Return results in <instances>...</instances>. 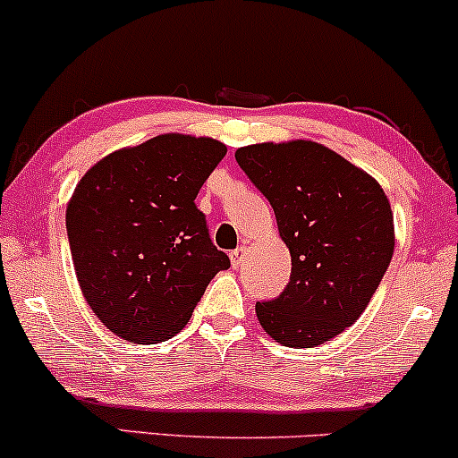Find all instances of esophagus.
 <instances>
[{
    "label": "esophagus",
    "mask_w": 458,
    "mask_h": 458,
    "mask_svg": "<svg viewBox=\"0 0 458 458\" xmlns=\"http://www.w3.org/2000/svg\"><path fill=\"white\" fill-rule=\"evenodd\" d=\"M245 254H248V248H237V250H233V252H230V265H233V267H239V265L243 263Z\"/></svg>",
    "instance_id": "34e87169"
}]
</instances>
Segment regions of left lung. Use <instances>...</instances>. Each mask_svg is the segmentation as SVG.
I'll return each instance as SVG.
<instances>
[{
    "instance_id": "1",
    "label": "left lung",
    "mask_w": 458,
    "mask_h": 458,
    "mask_svg": "<svg viewBox=\"0 0 458 458\" xmlns=\"http://www.w3.org/2000/svg\"><path fill=\"white\" fill-rule=\"evenodd\" d=\"M239 167L269 199L291 280L256 318L286 348L335 339L368 309L391 263L394 210L368 172L315 140L245 145Z\"/></svg>"
}]
</instances>
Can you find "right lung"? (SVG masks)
Returning <instances> with one entry per match:
<instances>
[{"label": "right lung", "instance_id": "1", "mask_svg": "<svg viewBox=\"0 0 458 458\" xmlns=\"http://www.w3.org/2000/svg\"><path fill=\"white\" fill-rule=\"evenodd\" d=\"M228 148L191 134L158 137L104 156L67 204L75 276L98 319L130 344H160L187 326L230 259L195 206Z\"/></svg>", "mask_w": 458, "mask_h": 458}]
</instances>
